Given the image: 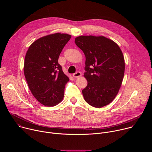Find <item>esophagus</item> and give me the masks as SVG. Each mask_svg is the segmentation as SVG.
I'll return each mask as SVG.
<instances>
[{"label":"esophagus","mask_w":152,"mask_h":152,"mask_svg":"<svg viewBox=\"0 0 152 152\" xmlns=\"http://www.w3.org/2000/svg\"><path fill=\"white\" fill-rule=\"evenodd\" d=\"M81 75H82L81 73L79 72H77L74 73V74L73 75V77H75V78H77V77H79L81 76Z\"/></svg>","instance_id":"1"}]
</instances>
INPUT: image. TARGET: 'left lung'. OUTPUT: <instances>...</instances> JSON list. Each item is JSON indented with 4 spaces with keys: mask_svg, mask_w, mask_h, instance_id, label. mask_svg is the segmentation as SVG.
Masks as SVG:
<instances>
[{
    "mask_svg": "<svg viewBox=\"0 0 152 152\" xmlns=\"http://www.w3.org/2000/svg\"><path fill=\"white\" fill-rule=\"evenodd\" d=\"M75 42L85 56L83 76L88 84L82 90L86 103L100 108L117 95L123 82L125 62L118 45L104 36L81 35Z\"/></svg>",
    "mask_w": 152,
    "mask_h": 152,
    "instance_id": "1",
    "label": "left lung"
}]
</instances>
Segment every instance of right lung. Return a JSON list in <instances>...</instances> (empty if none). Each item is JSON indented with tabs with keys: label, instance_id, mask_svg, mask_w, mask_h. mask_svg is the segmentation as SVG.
I'll return each mask as SVG.
<instances>
[{
	"label": "right lung",
	"instance_id": "right-lung-1",
	"mask_svg": "<svg viewBox=\"0 0 152 152\" xmlns=\"http://www.w3.org/2000/svg\"><path fill=\"white\" fill-rule=\"evenodd\" d=\"M72 36L55 33L42 37L29 47L24 63V74L34 97L46 106L59 103L69 81L58 64L59 55Z\"/></svg>",
	"mask_w": 152,
	"mask_h": 152
}]
</instances>
